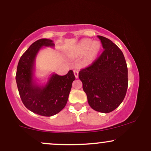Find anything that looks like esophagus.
Wrapping results in <instances>:
<instances>
[{
  "mask_svg": "<svg viewBox=\"0 0 151 151\" xmlns=\"http://www.w3.org/2000/svg\"><path fill=\"white\" fill-rule=\"evenodd\" d=\"M74 74L75 77L77 79L78 77H79V72H78V70H74Z\"/></svg>",
  "mask_w": 151,
  "mask_h": 151,
  "instance_id": "obj_1",
  "label": "esophagus"
}]
</instances>
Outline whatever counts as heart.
Masks as SVG:
<instances>
[{
	"instance_id": "b5f03b06",
	"label": "heart",
	"mask_w": 151,
	"mask_h": 151,
	"mask_svg": "<svg viewBox=\"0 0 151 151\" xmlns=\"http://www.w3.org/2000/svg\"><path fill=\"white\" fill-rule=\"evenodd\" d=\"M101 50V43L99 41H92L90 39L82 40L76 47L74 55L81 56L86 54V60L92 62L96 58Z\"/></svg>"
}]
</instances>
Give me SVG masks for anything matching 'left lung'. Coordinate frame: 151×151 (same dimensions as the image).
<instances>
[{
	"label": "left lung",
	"instance_id": "left-lung-1",
	"mask_svg": "<svg viewBox=\"0 0 151 151\" xmlns=\"http://www.w3.org/2000/svg\"><path fill=\"white\" fill-rule=\"evenodd\" d=\"M103 52L79 72L88 103L101 113L113 111L122 103L128 88V68L122 51L108 38L98 35Z\"/></svg>",
	"mask_w": 151,
	"mask_h": 151
}]
</instances>
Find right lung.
<instances>
[{
	"label": "right lung",
	"mask_w": 151,
	"mask_h": 151,
	"mask_svg": "<svg viewBox=\"0 0 151 151\" xmlns=\"http://www.w3.org/2000/svg\"><path fill=\"white\" fill-rule=\"evenodd\" d=\"M54 45L52 40L49 39H40L32 43L19 60L15 76L23 104L33 113L43 116H52L65 108L75 79L73 71L70 70L64 76L53 74L44 86L35 83L33 71L36 55L43 46Z\"/></svg>",
	"instance_id": "add662e5"
}]
</instances>
